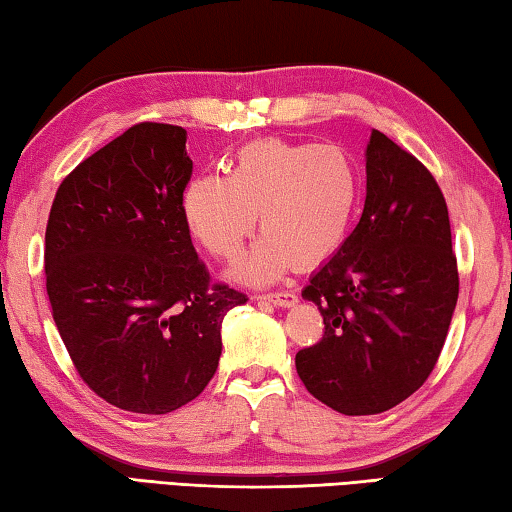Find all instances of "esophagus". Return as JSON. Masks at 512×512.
Wrapping results in <instances>:
<instances>
[{"label":"esophagus","instance_id":"obj_1","mask_svg":"<svg viewBox=\"0 0 512 512\" xmlns=\"http://www.w3.org/2000/svg\"><path fill=\"white\" fill-rule=\"evenodd\" d=\"M262 298L275 307H291L298 302V296L293 291H271V293H264Z\"/></svg>","mask_w":512,"mask_h":512}]
</instances>
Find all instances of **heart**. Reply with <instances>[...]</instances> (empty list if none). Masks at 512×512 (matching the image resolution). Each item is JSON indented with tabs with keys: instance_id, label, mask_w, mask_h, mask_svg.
<instances>
[{
	"instance_id": "obj_1",
	"label": "heart",
	"mask_w": 512,
	"mask_h": 512,
	"mask_svg": "<svg viewBox=\"0 0 512 512\" xmlns=\"http://www.w3.org/2000/svg\"><path fill=\"white\" fill-rule=\"evenodd\" d=\"M361 196L359 164L339 144L268 137L235 153L228 176H198L183 194L194 237L221 259H237L257 228L266 235L241 268L271 282L332 257L348 237Z\"/></svg>"
}]
</instances>
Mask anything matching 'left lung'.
<instances>
[{"label":"left lung","mask_w":512,"mask_h":512,"mask_svg":"<svg viewBox=\"0 0 512 512\" xmlns=\"http://www.w3.org/2000/svg\"><path fill=\"white\" fill-rule=\"evenodd\" d=\"M366 176L357 228L302 289L325 332L296 354V370L316 400L343 415L384 413L418 391L458 300L452 225L431 171L372 131Z\"/></svg>","instance_id":"left-lung-1"}]
</instances>
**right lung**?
Wrapping results in <instances>:
<instances>
[{
  "mask_svg": "<svg viewBox=\"0 0 512 512\" xmlns=\"http://www.w3.org/2000/svg\"><path fill=\"white\" fill-rule=\"evenodd\" d=\"M185 128L142 121L60 183L47 296L79 377L117 409L171 413L205 391L246 293L214 282L189 235Z\"/></svg>",
  "mask_w": 512,
  "mask_h": 512,
  "instance_id": "1",
  "label": "right lung"
}]
</instances>
